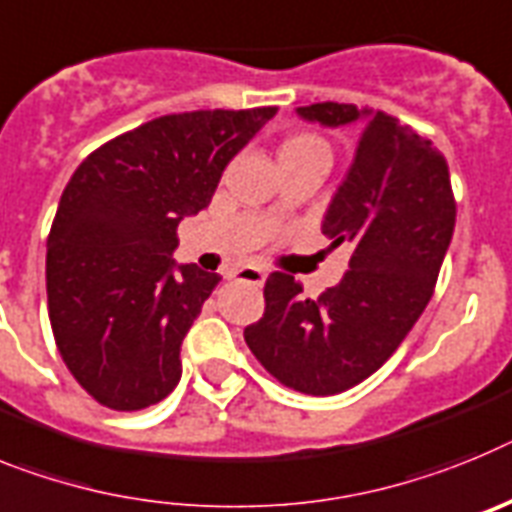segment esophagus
Masks as SVG:
<instances>
[{"label": "esophagus", "mask_w": 512, "mask_h": 512, "mask_svg": "<svg viewBox=\"0 0 512 512\" xmlns=\"http://www.w3.org/2000/svg\"><path fill=\"white\" fill-rule=\"evenodd\" d=\"M234 278H237V281L255 283V286H262V283H265V270L255 268V265H244V268H239L237 273H234Z\"/></svg>", "instance_id": "34e87169"}]
</instances>
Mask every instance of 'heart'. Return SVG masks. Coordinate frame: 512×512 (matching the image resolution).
<instances>
[{
  "mask_svg": "<svg viewBox=\"0 0 512 512\" xmlns=\"http://www.w3.org/2000/svg\"><path fill=\"white\" fill-rule=\"evenodd\" d=\"M311 151H322V154H330L324 139H319L317 133H309V131H301V133H293L283 141L281 146V157L283 154H311Z\"/></svg>",
  "mask_w": 512,
  "mask_h": 512,
  "instance_id": "b5f03b06",
  "label": "heart"
}]
</instances>
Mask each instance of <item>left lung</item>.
<instances>
[{
    "instance_id": "obj_1",
    "label": "left lung",
    "mask_w": 512,
    "mask_h": 512,
    "mask_svg": "<svg viewBox=\"0 0 512 512\" xmlns=\"http://www.w3.org/2000/svg\"><path fill=\"white\" fill-rule=\"evenodd\" d=\"M296 113L322 126L361 123L353 167L322 224L355 250L342 281L317 299L293 275L270 273L265 314L244 340L283 386L330 397L379 371L415 327L451 244L456 201L446 157L394 115L345 102Z\"/></svg>"
}]
</instances>
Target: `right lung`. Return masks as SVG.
<instances>
[{"label": "right lung", "mask_w": 512, "mask_h": 512, "mask_svg": "<svg viewBox=\"0 0 512 512\" xmlns=\"http://www.w3.org/2000/svg\"><path fill=\"white\" fill-rule=\"evenodd\" d=\"M278 108L162 115L71 175L46 252L48 319L71 376L102 407L162 402L216 273L177 265V224L211 203L231 157Z\"/></svg>", "instance_id": "right-lung-1"}]
</instances>
